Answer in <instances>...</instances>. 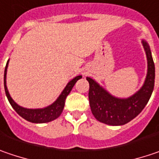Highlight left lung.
Masks as SVG:
<instances>
[{
	"label": "left lung",
	"instance_id": "obj_1",
	"mask_svg": "<svg viewBox=\"0 0 159 159\" xmlns=\"http://www.w3.org/2000/svg\"><path fill=\"white\" fill-rule=\"evenodd\" d=\"M147 59L148 74L143 86L135 94L127 99H120L110 94L106 90L90 77L89 82V102L91 111L100 122L108 125H124L138 116L147 105L150 98L155 84V65L149 46L142 40Z\"/></svg>",
	"mask_w": 159,
	"mask_h": 159
}]
</instances>
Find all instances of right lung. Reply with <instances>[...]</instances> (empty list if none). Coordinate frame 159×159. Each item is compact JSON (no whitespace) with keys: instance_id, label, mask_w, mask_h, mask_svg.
Segmentation results:
<instances>
[{"instance_id":"obj_1","label":"right lung","mask_w":159,"mask_h":159,"mask_svg":"<svg viewBox=\"0 0 159 159\" xmlns=\"http://www.w3.org/2000/svg\"><path fill=\"white\" fill-rule=\"evenodd\" d=\"M8 63L9 60L6 64L4 70V89L6 96L9 100L11 105L16 111V112L21 116L23 119H25L28 121H30L33 123H45V122H49L54 120H56L57 118L60 116V114L63 111V109L65 107V102L66 96L69 94L72 88L74 87L75 84L82 78V75H78L76 77H75L74 79H72L67 84V85L66 86V88L63 90L62 93L59 95V97L57 99V101L55 102H53L51 105L48 106L43 109H27L23 108L20 105H18L12 98L11 97L8 89L6 86V74H7V67H8Z\"/></svg>"}]
</instances>
